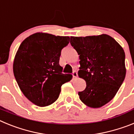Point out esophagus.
Wrapping results in <instances>:
<instances>
[{"instance_id": "esophagus-1", "label": "esophagus", "mask_w": 134, "mask_h": 134, "mask_svg": "<svg viewBox=\"0 0 134 134\" xmlns=\"http://www.w3.org/2000/svg\"><path fill=\"white\" fill-rule=\"evenodd\" d=\"M72 76H73V78H74V79H76L78 76L77 72H76V71H74L72 73Z\"/></svg>"}]
</instances>
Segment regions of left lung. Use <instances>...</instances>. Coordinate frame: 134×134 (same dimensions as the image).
<instances>
[{"label": "left lung", "instance_id": "obj_1", "mask_svg": "<svg viewBox=\"0 0 134 134\" xmlns=\"http://www.w3.org/2000/svg\"><path fill=\"white\" fill-rule=\"evenodd\" d=\"M71 46L79 55V78L86 81V88L79 98L91 108H99L112 100L126 74L125 52L107 34L70 37Z\"/></svg>", "mask_w": 134, "mask_h": 134}]
</instances>
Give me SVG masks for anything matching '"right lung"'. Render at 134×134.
I'll list each match as a JSON object with an SVG mask.
<instances>
[{
	"mask_svg": "<svg viewBox=\"0 0 134 134\" xmlns=\"http://www.w3.org/2000/svg\"><path fill=\"white\" fill-rule=\"evenodd\" d=\"M70 37L38 32L21 43L13 62V73L21 92L31 102L46 107L58 99L62 85L72 76L62 74L59 64L61 50Z\"/></svg>",
	"mask_w": 134,
	"mask_h": 134,
	"instance_id": "obj_1",
	"label": "right lung"
}]
</instances>
